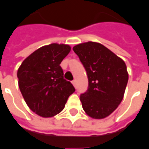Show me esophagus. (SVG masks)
Masks as SVG:
<instances>
[{
  "label": "esophagus",
  "instance_id": "1",
  "mask_svg": "<svg viewBox=\"0 0 149 149\" xmlns=\"http://www.w3.org/2000/svg\"><path fill=\"white\" fill-rule=\"evenodd\" d=\"M72 84L74 85V86H76V81L75 80H73Z\"/></svg>",
  "mask_w": 149,
  "mask_h": 149
}]
</instances>
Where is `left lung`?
I'll return each mask as SVG.
<instances>
[{
    "label": "left lung",
    "mask_w": 149,
    "mask_h": 149,
    "mask_svg": "<svg viewBox=\"0 0 149 149\" xmlns=\"http://www.w3.org/2000/svg\"><path fill=\"white\" fill-rule=\"evenodd\" d=\"M73 50L79 56L88 77V89L80 96L83 110L93 119H104L123 100L128 81L126 64L99 42L80 43L74 46Z\"/></svg>",
    "instance_id": "8db88e82"
}]
</instances>
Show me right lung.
I'll list each match as a JSON object with an SVG mask.
<instances>
[{"label": "right lung", "mask_w": 149, "mask_h": 149, "mask_svg": "<svg viewBox=\"0 0 149 149\" xmlns=\"http://www.w3.org/2000/svg\"><path fill=\"white\" fill-rule=\"evenodd\" d=\"M66 44L40 47L22 62L17 70L19 89L30 110L43 118L63 110L74 87L63 79L60 64L70 51Z\"/></svg>", "instance_id": "1"}]
</instances>
